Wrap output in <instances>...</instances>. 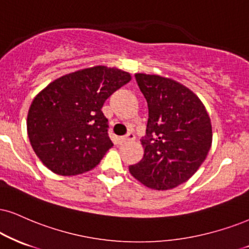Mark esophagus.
Instances as JSON below:
<instances>
[{
	"mask_svg": "<svg viewBox=\"0 0 249 249\" xmlns=\"http://www.w3.org/2000/svg\"><path fill=\"white\" fill-rule=\"evenodd\" d=\"M135 140V135L134 133H128L125 136H122L119 139V142L120 143H125V142H129V141H133Z\"/></svg>",
	"mask_w": 249,
	"mask_h": 249,
	"instance_id": "esophagus-1",
	"label": "esophagus"
}]
</instances>
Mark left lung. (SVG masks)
Wrapping results in <instances>:
<instances>
[{
  "mask_svg": "<svg viewBox=\"0 0 249 249\" xmlns=\"http://www.w3.org/2000/svg\"><path fill=\"white\" fill-rule=\"evenodd\" d=\"M148 103L149 118L142 160L131 176L152 189L167 190L186 182L201 166L213 142L210 118L189 89L172 79L136 73Z\"/></svg>",
  "mask_w": 249,
  "mask_h": 249,
  "instance_id": "left-lung-1",
  "label": "left lung"
}]
</instances>
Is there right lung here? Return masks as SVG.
Instances as JSON below:
<instances>
[{
  "label": "right lung",
  "instance_id": "add662e5",
  "mask_svg": "<svg viewBox=\"0 0 249 249\" xmlns=\"http://www.w3.org/2000/svg\"><path fill=\"white\" fill-rule=\"evenodd\" d=\"M130 78L122 70L98 66L64 75L36 94L27 114V134L46 167L77 176L99 164L113 146L101 107Z\"/></svg>",
  "mask_w": 249,
  "mask_h": 249
}]
</instances>
